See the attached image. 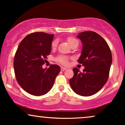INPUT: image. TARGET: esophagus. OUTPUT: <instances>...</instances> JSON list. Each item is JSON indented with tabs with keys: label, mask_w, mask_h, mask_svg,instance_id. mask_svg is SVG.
<instances>
[{
	"label": "esophagus",
	"mask_w": 125,
	"mask_h": 125,
	"mask_svg": "<svg viewBox=\"0 0 125 125\" xmlns=\"http://www.w3.org/2000/svg\"><path fill=\"white\" fill-rule=\"evenodd\" d=\"M61 71H65V70H67V68H65V67H61Z\"/></svg>",
	"instance_id": "obj_1"
}]
</instances>
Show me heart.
I'll return each instance as SVG.
<instances>
[{"instance_id":"b5f03b06","label":"heart","mask_w":125,"mask_h":125,"mask_svg":"<svg viewBox=\"0 0 125 125\" xmlns=\"http://www.w3.org/2000/svg\"><path fill=\"white\" fill-rule=\"evenodd\" d=\"M67 42H68V44H69L70 45H71V44H73L74 42H75L77 41L76 39H75L73 37H71V36L67 38ZM57 44H58V41H57V40H55V41H52V44H51L52 48V49L55 48L57 47ZM56 60H57V61H58V62L63 64V65H67V64H68V57H65V56L60 55V56H58V57H57Z\"/></svg>"}]
</instances>
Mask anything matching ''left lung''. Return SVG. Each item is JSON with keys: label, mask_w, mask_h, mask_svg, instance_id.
Instances as JSON below:
<instances>
[{"label": "left lung", "mask_w": 125, "mask_h": 125, "mask_svg": "<svg viewBox=\"0 0 125 125\" xmlns=\"http://www.w3.org/2000/svg\"><path fill=\"white\" fill-rule=\"evenodd\" d=\"M83 44L81 54L78 60L84 66L82 73L73 68L74 76L70 80L73 90L82 96H90L104 86L109 78L112 56L107 43L100 35L93 31L78 34Z\"/></svg>", "instance_id": "1"}]
</instances>
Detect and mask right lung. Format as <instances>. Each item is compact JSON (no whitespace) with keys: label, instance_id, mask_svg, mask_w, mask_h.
Returning a JSON list of instances; mask_svg holds the SVG:
<instances>
[{"label":"right lung","instance_id":"right-lung-1","mask_svg":"<svg viewBox=\"0 0 125 125\" xmlns=\"http://www.w3.org/2000/svg\"><path fill=\"white\" fill-rule=\"evenodd\" d=\"M53 38L52 34L33 32L25 36L15 53L13 67L16 80L30 94L39 96L47 93L61 70L55 64L42 68L51 52Z\"/></svg>","mask_w":125,"mask_h":125}]
</instances>
